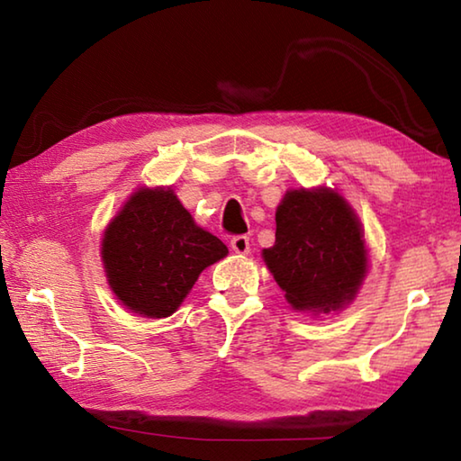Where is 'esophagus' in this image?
Returning <instances> with one entry per match:
<instances>
[{
    "label": "esophagus",
    "mask_w": 461,
    "mask_h": 461,
    "mask_svg": "<svg viewBox=\"0 0 461 461\" xmlns=\"http://www.w3.org/2000/svg\"><path fill=\"white\" fill-rule=\"evenodd\" d=\"M230 246H231V249H233V252H236V254L246 256V254L249 252V238H248V236H236V238H231Z\"/></svg>",
    "instance_id": "34e87169"
}]
</instances>
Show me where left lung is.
<instances>
[{
  "label": "left lung",
  "mask_w": 461,
  "mask_h": 461,
  "mask_svg": "<svg viewBox=\"0 0 461 461\" xmlns=\"http://www.w3.org/2000/svg\"><path fill=\"white\" fill-rule=\"evenodd\" d=\"M268 270L294 311L331 313L356 299L368 275V248L352 205L330 186L291 189L276 207Z\"/></svg>",
  "instance_id": "1"
}]
</instances>
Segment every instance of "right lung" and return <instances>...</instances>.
<instances>
[{
  "instance_id": "1",
  "label": "right lung",
  "mask_w": 461,
  "mask_h": 461,
  "mask_svg": "<svg viewBox=\"0 0 461 461\" xmlns=\"http://www.w3.org/2000/svg\"><path fill=\"white\" fill-rule=\"evenodd\" d=\"M225 256L228 246L194 223L170 186L136 189L101 240L115 299L148 319L173 315L201 272Z\"/></svg>"
}]
</instances>
